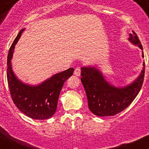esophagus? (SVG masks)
<instances>
[{"instance_id": "34e87169", "label": "esophagus", "mask_w": 149, "mask_h": 149, "mask_svg": "<svg viewBox=\"0 0 149 149\" xmlns=\"http://www.w3.org/2000/svg\"><path fill=\"white\" fill-rule=\"evenodd\" d=\"M81 68L77 67V68H76V69L74 71V75L76 76H79L81 75Z\"/></svg>"}]
</instances>
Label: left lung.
<instances>
[{"label": "left lung", "instance_id": "left-lung-1", "mask_svg": "<svg viewBox=\"0 0 149 149\" xmlns=\"http://www.w3.org/2000/svg\"><path fill=\"white\" fill-rule=\"evenodd\" d=\"M129 41L143 50L141 42L134 31L130 34ZM142 57H144L143 51ZM143 66L136 79L125 87L118 88L107 82L97 67H81V81L86 91L90 110L98 117H107L115 115L127 108L139 94L143 85L144 61Z\"/></svg>", "mask_w": 149, "mask_h": 149}]
</instances>
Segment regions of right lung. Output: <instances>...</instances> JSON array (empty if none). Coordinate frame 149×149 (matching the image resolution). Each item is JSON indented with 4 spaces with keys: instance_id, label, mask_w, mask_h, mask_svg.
I'll use <instances>...</instances> for the list:
<instances>
[{
    "instance_id": "1",
    "label": "right lung",
    "mask_w": 149,
    "mask_h": 149,
    "mask_svg": "<svg viewBox=\"0 0 149 149\" xmlns=\"http://www.w3.org/2000/svg\"><path fill=\"white\" fill-rule=\"evenodd\" d=\"M24 29H21L8 52L7 79L14 104L24 114L35 120L52 117L56 112L60 92L65 81L73 73V68L56 73L40 84L32 86L18 79L12 68L11 59L15 45Z\"/></svg>"
}]
</instances>
